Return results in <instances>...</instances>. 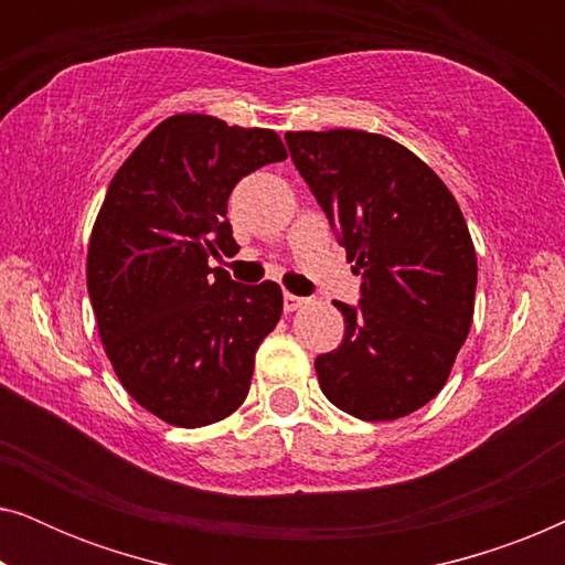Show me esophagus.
Masks as SVG:
<instances>
[{"mask_svg": "<svg viewBox=\"0 0 565 565\" xmlns=\"http://www.w3.org/2000/svg\"><path fill=\"white\" fill-rule=\"evenodd\" d=\"M282 306H285V313H292V311H298V308L306 306V298L292 296V292H285V296H282Z\"/></svg>", "mask_w": 565, "mask_h": 565, "instance_id": "obj_1", "label": "esophagus"}]
</instances>
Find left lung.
Returning a JSON list of instances; mask_svg holds the SVG:
<instances>
[{
	"instance_id": "obj_1",
	"label": "left lung",
	"mask_w": 565,
	"mask_h": 565,
	"mask_svg": "<svg viewBox=\"0 0 565 565\" xmlns=\"http://www.w3.org/2000/svg\"><path fill=\"white\" fill-rule=\"evenodd\" d=\"M308 188L362 273L344 342L316 358L331 404L393 422L445 388L476 306V246L458 200L406 146L358 128L288 130Z\"/></svg>"
}]
</instances>
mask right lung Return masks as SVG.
<instances>
[{"label":"right lung","instance_id":"right-lung-1","mask_svg":"<svg viewBox=\"0 0 565 565\" xmlns=\"http://www.w3.org/2000/svg\"><path fill=\"white\" fill-rule=\"evenodd\" d=\"M288 157L269 128L200 113L161 120L115 172L92 226L87 290L128 396L161 422L207 427L244 404L254 354L277 327V282H234L226 203L254 169Z\"/></svg>","mask_w":565,"mask_h":565}]
</instances>
